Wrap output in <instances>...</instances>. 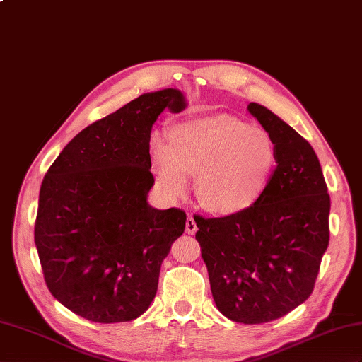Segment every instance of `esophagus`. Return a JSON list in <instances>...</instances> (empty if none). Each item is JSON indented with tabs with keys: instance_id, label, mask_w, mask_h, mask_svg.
Listing matches in <instances>:
<instances>
[{
	"instance_id": "esophagus-1",
	"label": "esophagus",
	"mask_w": 362,
	"mask_h": 362,
	"mask_svg": "<svg viewBox=\"0 0 362 362\" xmlns=\"http://www.w3.org/2000/svg\"><path fill=\"white\" fill-rule=\"evenodd\" d=\"M197 230H198V227H197L195 218H193V216L190 215V216L187 218V221H186V232H187L189 235H195Z\"/></svg>"
}]
</instances>
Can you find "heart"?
<instances>
[{
    "instance_id": "obj_1",
    "label": "heart",
    "mask_w": 362,
    "mask_h": 362,
    "mask_svg": "<svg viewBox=\"0 0 362 362\" xmlns=\"http://www.w3.org/2000/svg\"><path fill=\"white\" fill-rule=\"evenodd\" d=\"M155 173L163 189L180 197L196 176L199 206L216 216H236L266 195L276 169V144L266 129L233 115L180 122L170 143L155 135L151 143Z\"/></svg>"
}]
</instances>
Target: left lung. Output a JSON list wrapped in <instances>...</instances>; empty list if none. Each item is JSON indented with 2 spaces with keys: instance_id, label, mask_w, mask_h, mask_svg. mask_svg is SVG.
<instances>
[{
  "instance_id": "1",
  "label": "left lung",
  "mask_w": 362,
  "mask_h": 362,
  "mask_svg": "<svg viewBox=\"0 0 362 362\" xmlns=\"http://www.w3.org/2000/svg\"><path fill=\"white\" fill-rule=\"evenodd\" d=\"M247 110L276 144L266 195L236 216L201 218L195 235L211 295L226 318L262 324L310 296L329 245L330 197L312 146L261 104Z\"/></svg>"
}]
</instances>
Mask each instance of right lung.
Masks as SVG:
<instances>
[{
  "label": "right lung",
  "instance_id": "1",
  "mask_svg": "<svg viewBox=\"0 0 362 362\" xmlns=\"http://www.w3.org/2000/svg\"><path fill=\"white\" fill-rule=\"evenodd\" d=\"M186 107L178 89L143 93L79 132L44 176L35 244L50 293L70 312L110 324L151 307L186 228L182 210L147 201L151 132L165 109Z\"/></svg>",
  "mask_w": 362,
  "mask_h": 362
}]
</instances>
